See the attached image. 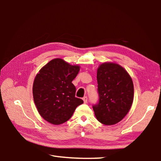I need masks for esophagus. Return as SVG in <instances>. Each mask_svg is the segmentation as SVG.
<instances>
[{
  "mask_svg": "<svg viewBox=\"0 0 161 161\" xmlns=\"http://www.w3.org/2000/svg\"><path fill=\"white\" fill-rule=\"evenodd\" d=\"M82 99H83V101H84V103H86V102H87V97H86V96H85V97H84Z\"/></svg>",
  "mask_w": 161,
  "mask_h": 161,
  "instance_id": "esophagus-1",
  "label": "esophagus"
}]
</instances>
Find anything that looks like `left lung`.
<instances>
[{"mask_svg":"<svg viewBox=\"0 0 161 161\" xmlns=\"http://www.w3.org/2000/svg\"><path fill=\"white\" fill-rule=\"evenodd\" d=\"M99 102L93 105L98 121L105 125L121 121L131 107L134 89L131 77L124 68L105 62L97 69Z\"/></svg>","mask_w":161,"mask_h":161,"instance_id":"left-lung-1","label":"left lung"}]
</instances>
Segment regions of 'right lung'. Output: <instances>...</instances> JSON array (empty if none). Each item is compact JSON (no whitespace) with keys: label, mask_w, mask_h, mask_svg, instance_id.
Here are the masks:
<instances>
[{"label":"right lung","mask_w":161,"mask_h":161,"mask_svg":"<svg viewBox=\"0 0 161 161\" xmlns=\"http://www.w3.org/2000/svg\"><path fill=\"white\" fill-rule=\"evenodd\" d=\"M80 67L71 65L56 58L45 64L37 73L32 86V94L38 112L45 121L59 125L72 117L84 102L75 97L72 83Z\"/></svg>","instance_id":"right-lung-1"}]
</instances>
